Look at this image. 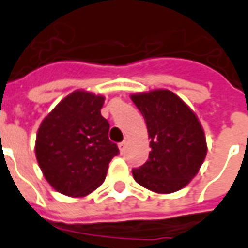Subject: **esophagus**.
<instances>
[{
	"instance_id": "34e87169",
	"label": "esophagus",
	"mask_w": 248,
	"mask_h": 248,
	"mask_svg": "<svg viewBox=\"0 0 248 248\" xmlns=\"http://www.w3.org/2000/svg\"><path fill=\"white\" fill-rule=\"evenodd\" d=\"M126 147H127V140H124V142L118 143V148L121 152H124Z\"/></svg>"
}]
</instances>
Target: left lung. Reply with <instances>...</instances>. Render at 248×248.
<instances>
[{"label": "left lung", "instance_id": "1", "mask_svg": "<svg viewBox=\"0 0 248 248\" xmlns=\"http://www.w3.org/2000/svg\"><path fill=\"white\" fill-rule=\"evenodd\" d=\"M146 121L148 160L134 168L135 181L155 193H173L188 185L202 166L208 146L197 115L168 89L131 94Z\"/></svg>", "mask_w": 248, "mask_h": 248}]
</instances>
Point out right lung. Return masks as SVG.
Here are the masks:
<instances>
[{
  "instance_id": "obj_1",
  "label": "right lung",
  "mask_w": 248,
  "mask_h": 248,
  "mask_svg": "<svg viewBox=\"0 0 248 248\" xmlns=\"http://www.w3.org/2000/svg\"><path fill=\"white\" fill-rule=\"evenodd\" d=\"M105 97L75 91L55 106L40 124L35 156L43 176L59 193L84 197L106 177L110 160L118 155L110 142L109 122L101 115Z\"/></svg>"
}]
</instances>
